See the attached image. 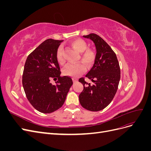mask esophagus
Segmentation results:
<instances>
[{
    "mask_svg": "<svg viewBox=\"0 0 151 151\" xmlns=\"http://www.w3.org/2000/svg\"><path fill=\"white\" fill-rule=\"evenodd\" d=\"M72 81H73V82H74V83H77V82L78 81H77V79H74V78H73V79H72Z\"/></svg>",
    "mask_w": 151,
    "mask_h": 151,
    "instance_id": "obj_1",
    "label": "esophagus"
}]
</instances>
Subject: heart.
I'll return each instance as SVG.
<instances>
[{
    "label": "heart",
    "instance_id": "obj_1",
    "mask_svg": "<svg viewBox=\"0 0 151 151\" xmlns=\"http://www.w3.org/2000/svg\"><path fill=\"white\" fill-rule=\"evenodd\" d=\"M70 45L77 52L81 53L79 59L84 63L87 67H91L93 65L96 58V53L93 49L88 48V43L85 40L81 38H77L72 40ZM56 58L58 63L63 64L65 60L63 57V50L61 47H58L56 53ZM86 67L82 62L75 63H68L63 69V74L66 76L77 77L84 73Z\"/></svg>",
    "mask_w": 151,
    "mask_h": 151
}]
</instances>
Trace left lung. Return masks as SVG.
I'll use <instances>...</instances> for the list:
<instances>
[{"instance_id": "left-lung-1", "label": "left lung", "mask_w": 151, "mask_h": 151, "mask_svg": "<svg viewBox=\"0 0 151 151\" xmlns=\"http://www.w3.org/2000/svg\"><path fill=\"white\" fill-rule=\"evenodd\" d=\"M94 42L96 48L94 65L86 77L93 81L87 83L84 77L79 79L84 89L79 94V102L84 108L98 111L111 102L120 79V68L115 53L105 41L96 34L83 36Z\"/></svg>"}]
</instances>
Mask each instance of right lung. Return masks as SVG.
Returning a JSON list of instances; mask_svg holds the SVG:
<instances>
[{
	"mask_svg": "<svg viewBox=\"0 0 151 151\" xmlns=\"http://www.w3.org/2000/svg\"><path fill=\"white\" fill-rule=\"evenodd\" d=\"M63 40L47 39L27 58L22 74V86L29 102L36 110L50 113L61 108L73 84L68 76H60L56 58ZM56 81L55 85L50 83Z\"/></svg>",
	"mask_w": 151,
	"mask_h": 151,
	"instance_id": "add662e5",
	"label": "right lung"
}]
</instances>
